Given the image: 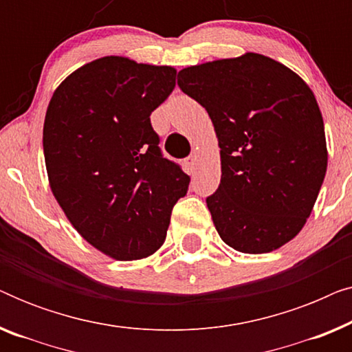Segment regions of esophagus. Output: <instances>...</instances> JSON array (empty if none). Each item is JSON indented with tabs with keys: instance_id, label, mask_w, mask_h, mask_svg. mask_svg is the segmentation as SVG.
I'll return each mask as SVG.
<instances>
[{
	"instance_id": "esophagus-1",
	"label": "esophagus",
	"mask_w": 352,
	"mask_h": 352,
	"mask_svg": "<svg viewBox=\"0 0 352 352\" xmlns=\"http://www.w3.org/2000/svg\"><path fill=\"white\" fill-rule=\"evenodd\" d=\"M197 162H199V160H197V155L194 153V155H190L189 158H187L186 165H187V168H189L190 171H194L195 168H197Z\"/></svg>"
}]
</instances>
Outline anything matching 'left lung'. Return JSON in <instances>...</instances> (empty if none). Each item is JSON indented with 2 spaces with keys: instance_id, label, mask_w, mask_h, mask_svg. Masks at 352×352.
I'll return each mask as SVG.
<instances>
[{
  "instance_id": "8db88e82",
  "label": "left lung",
  "mask_w": 352,
  "mask_h": 352,
  "mask_svg": "<svg viewBox=\"0 0 352 352\" xmlns=\"http://www.w3.org/2000/svg\"><path fill=\"white\" fill-rule=\"evenodd\" d=\"M208 112L221 148V182L206 205L219 237L242 253L290 242L309 218L327 171L324 120L305 81L248 52L177 74Z\"/></svg>"
}]
</instances>
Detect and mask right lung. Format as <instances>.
Returning a JSON list of instances; mask_svg holds the SVG:
<instances>
[{"label":"right lung","mask_w":352,"mask_h":352,"mask_svg":"<svg viewBox=\"0 0 352 352\" xmlns=\"http://www.w3.org/2000/svg\"><path fill=\"white\" fill-rule=\"evenodd\" d=\"M175 85L173 67L107 56L67 76L47 105L43 148L52 194L81 237L115 259L157 252L189 189L151 123Z\"/></svg>","instance_id":"1"}]
</instances>
